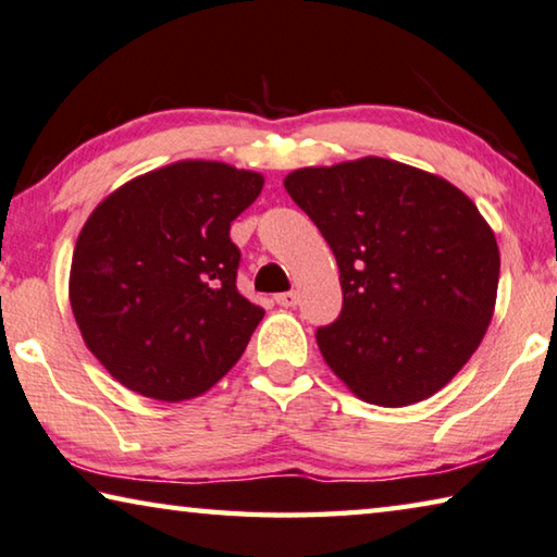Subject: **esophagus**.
Here are the masks:
<instances>
[{
    "instance_id": "34e87169",
    "label": "esophagus",
    "mask_w": 557,
    "mask_h": 557,
    "mask_svg": "<svg viewBox=\"0 0 557 557\" xmlns=\"http://www.w3.org/2000/svg\"><path fill=\"white\" fill-rule=\"evenodd\" d=\"M276 304L284 306V308H294V306L298 304L296 290H286V294H278V296H276Z\"/></svg>"
}]
</instances>
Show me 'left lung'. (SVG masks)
Masks as SVG:
<instances>
[{
    "label": "left lung",
    "instance_id": "obj_1",
    "mask_svg": "<svg viewBox=\"0 0 557 557\" xmlns=\"http://www.w3.org/2000/svg\"><path fill=\"white\" fill-rule=\"evenodd\" d=\"M284 187L341 269L343 311L315 331L327 368L370 405L432 397L494 315L500 257L476 205L385 158L296 170Z\"/></svg>",
    "mask_w": 557,
    "mask_h": 557
}]
</instances>
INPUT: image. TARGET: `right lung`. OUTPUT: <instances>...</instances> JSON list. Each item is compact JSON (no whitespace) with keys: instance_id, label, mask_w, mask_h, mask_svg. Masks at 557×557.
Listing matches in <instances>:
<instances>
[{"instance_id":"1","label":"right lung","mask_w":557,"mask_h":557,"mask_svg":"<svg viewBox=\"0 0 557 557\" xmlns=\"http://www.w3.org/2000/svg\"><path fill=\"white\" fill-rule=\"evenodd\" d=\"M263 177L182 160L125 182L88 216L69 298L88 350L138 395L182 403L242 358L263 308L236 290L230 226Z\"/></svg>"}]
</instances>
